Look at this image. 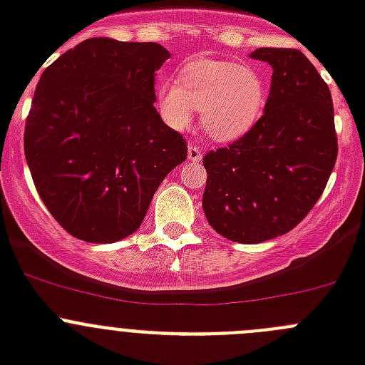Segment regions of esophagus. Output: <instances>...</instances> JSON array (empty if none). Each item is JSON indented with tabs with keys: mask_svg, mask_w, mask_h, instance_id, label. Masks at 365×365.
I'll use <instances>...</instances> for the list:
<instances>
[{
	"mask_svg": "<svg viewBox=\"0 0 365 365\" xmlns=\"http://www.w3.org/2000/svg\"><path fill=\"white\" fill-rule=\"evenodd\" d=\"M188 159L193 160V163H199L202 159V150L197 146H190L188 148Z\"/></svg>",
	"mask_w": 365,
	"mask_h": 365,
	"instance_id": "obj_1",
	"label": "esophagus"
}]
</instances>
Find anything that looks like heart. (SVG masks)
<instances>
[{
  "label": "heart",
  "mask_w": 365,
  "mask_h": 365,
  "mask_svg": "<svg viewBox=\"0 0 365 365\" xmlns=\"http://www.w3.org/2000/svg\"><path fill=\"white\" fill-rule=\"evenodd\" d=\"M265 102L267 87L259 71L227 60H190L177 82L157 87V106L168 124L186 130L193 109H199L201 130L215 143H232L252 130Z\"/></svg>",
  "instance_id": "obj_1"
}]
</instances>
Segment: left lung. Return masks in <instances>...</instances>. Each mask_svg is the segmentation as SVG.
Segmentation results:
<instances>
[{"mask_svg":"<svg viewBox=\"0 0 365 365\" xmlns=\"http://www.w3.org/2000/svg\"><path fill=\"white\" fill-rule=\"evenodd\" d=\"M270 63L265 113L241 138L202 157V210L217 234L263 243L287 234L324 193L338 155L331 91L298 49L261 47Z\"/></svg>","mask_w":365,"mask_h":365,"instance_id":"left-lung-1","label":"left lung"}]
</instances>
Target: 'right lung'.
<instances>
[{
	"label": "right lung",
	"mask_w": 365,
	"mask_h": 365,
	"mask_svg": "<svg viewBox=\"0 0 365 365\" xmlns=\"http://www.w3.org/2000/svg\"><path fill=\"white\" fill-rule=\"evenodd\" d=\"M163 45L89 38L41 73L25 125L32 180L63 230L115 243L138 230L188 148L155 109Z\"/></svg>",
	"instance_id": "right-lung-1"
}]
</instances>
